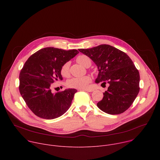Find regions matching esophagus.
I'll use <instances>...</instances> for the list:
<instances>
[{"label":"esophagus","mask_w":160,"mask_h":160,"mask_svg":"<svg viewBox=\"0 0 160 160\" xmlns=\"http://www.w3.org/2000/svg\"><path fill=\"white\" fill-rule=\"evenodd\" d=\"M85 91H87V92H93L94 91V89H92V88H87V89H85Z\"/></svg>","instance_id":"34e87169"}]
</instances>
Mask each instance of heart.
Instances as JSON below:
<instances>
[{
  "label": "heart",
  "instance_id": "heart-1",
  "mask_svg": "<svg viewBox=\"0 0 160 160\" xmlns=\"http://www.w3.org/2000/svg\"><path fill=\"white\" fill-rule=\"evenodd\" d=\"M77 61L81 65L87 67L88 65H90L91 61L90 58L85 55H80L77 58ZM70 62H66L64 63L61 68V73L62 76L66 77L69 75L70 69ZM91 77L88 75H85L83 77H73L69 80L67 82L68 87L78 88V89H85L87 88L91 82Z\"/></svg>",
  "mask_w": 160,
  "mask_h": 160
}]
</instances>
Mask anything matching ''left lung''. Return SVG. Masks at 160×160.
<instances>
[{
	"mask_svg": "<svg viewBox=\"0 0 160 160\" xmlns=\"http://www.w3.org/2000/svg\"><path fill=\"white\" fill-rule=\"evenodd\" d=\"M78 51L96 64L99 74L96 83L109 84L98 107L109 115H118L128 109L139 92L140 76L129 56L123 51L102 44Z\"/></svg>",
	"mask_w": 160,
	"mask_h": 160,
	"instance_id": "left-lung-1",
	"label": "left lung"
}]
</instances>
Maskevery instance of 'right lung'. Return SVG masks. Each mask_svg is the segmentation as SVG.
Listing matches in <instances>:
<instances>
[{"label":"right lung","instance_id":"1","mask_svg":"<svg viewBox=\"0 0 160 160\" xmlns=\"http://www.w3.org/2000/svg\"><path fill=\"white\" fill-rule=\"evenodd\" d=\"M79 52L45 48L32 54L19 73L20 94L31 111L37 117L52 120L70 108L77 90L66 89L53 94L52 83L62 80L61 68Z\"/></svg>","mask_w":160,"mask_h":160}]
</instances>
